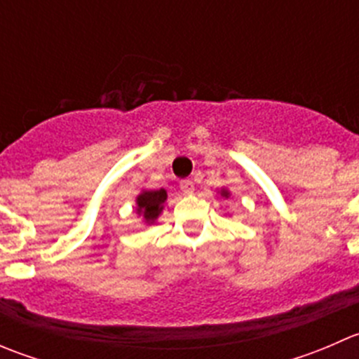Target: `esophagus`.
I'll return each mask as SVG.
<instances>
[{
  "instance_id": "obj_1",
  "label": "esophagus",
  "mask_w": 359,
  "mask_h": 359,
  "mask_svg": "<svg viewBox=\"0 0 359 359\" xmlns=\"http://www.w3.org/2000/svg\"><path fill=\"white\" fill-rule=\"evenodd\" d=\"M180 189H182L186 194H193L194 193V182L193 180H182V182H180Z\"/></svg>"
}]
</instances>
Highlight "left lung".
<instances>
[{"mask_svg":"<svg viewBox=\"0 0 359 359\" xmlns=\"http://www.w3.org/2000/svg\"><path fill=\"white\" fill-rule=\"evenodd\" d=\"M219 193H220V196H222V198H226V200H227V198L231 196V193H229V191H227V189H220Z\"/></svg>","mask_w":359,"mask_h":359,"instance_id":"left-lung-1","label":"left lung"}]
</instances>
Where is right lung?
I'll return each mask as SVG.
<instances>
[{"mask_svg":"<svg viewBox=\"0 0 359 359\" xmlns=\"http://www.w3.org/2000/svg\"><path fill=\"white\" fill-rule=\"evenodd\" d=\"M168 200V194L165 189H142V193L137 196V215L142 217L144 224L151 226L158 220V217L161 215L163 208H165V203Z\"/></svg>","mask_w":359,"mask_h":359,"instance_id":"1","label":"right lung"}]
</instances>
